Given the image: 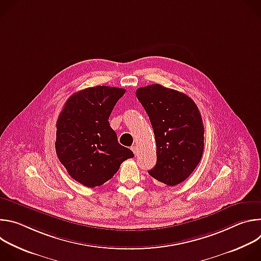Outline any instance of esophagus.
<instances>
[{"mask_svg": "<svg viewBox=\"0 0 261 261\" xmlns=\"http://www.w3.org/2000/svg\"><path fill=\"white\" fill-rule=\"evenodd\" d=\"M131 150L133 151L134 155H137V153H138V148H137V146H136V145H133V146L131 147Z\"/></svg>", "mask_w": 261, "mask_h": 261, "instance_id": "esophagus-1", "label": "esophagus"}]
</instances>
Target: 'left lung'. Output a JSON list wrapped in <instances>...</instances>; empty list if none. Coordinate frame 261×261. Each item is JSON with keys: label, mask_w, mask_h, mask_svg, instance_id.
I'll return each mask as SVG.
<instances>
[{"label": "left lung", "mask_w": 261, "mask_h": 261, "mask_svg": "<svg viewBox=\"0 0 261 261\" xmlns=\"http://www.w3.org/2000/svg\"><path fill=\"white\" fill-rule=\"evenodd\" d=\"M136 97L150 118L157 145V163L148 174L167 186L178 185L202 157L199 109L189 96L158 84L137 89Z\"/></svg>", "instance_id": "obj_1"}]
</instances>
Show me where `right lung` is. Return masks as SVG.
I'll list each match as a JSON object with an SVG mask.
<instances>
[{"mask_svg": "<svg viewBox=\"0 0 261 261\" xmlns=\"http://www.w3.org/2000/svg\"><path fill=\"white\" fill-rule=\"evenodd\" d=\"M124 89L97 86L73 94L57 121L56 152L69 175L89 188L103 185L134 154L121 145L108 118Z\"/></svg>", "mask_w": 261, "mask_h": 261, "instance_id": "add662e5", "label": "right lung"}]
</instances>
